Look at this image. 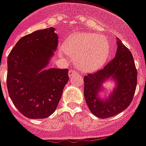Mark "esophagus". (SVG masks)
<instances>
[{"mask_svg":"<svg viewBox=\"0 0 146 146\" xmlns=\"http://www.w3.org/2000/svg\"><path fill=\"white\" fill-rule=\"evenodd\" d=\"M76 72L74 70H70L69 71V76L71 77V76H73V75H75V74H76Z\"/></svg>","mask_w":146,"mask_h":146,"instance_id":"obj_1","label":"esophagus"}]
</instances>
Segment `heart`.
<instances>
[{"label": "heart", "instance_id": "1", "mask_svg": "<svg viewBox=\"0 0 146 146\" xmlns=\"http://www.w3.org/2000/svg\"><path fill=\"white\" fill-rule=\"evenodd\" d=\"M111 46L106 37L94 33H78L70 36L59 46L61 57L70 56L79 69L92 72L99 69L110 56Z\"/></svg>", "mask_w": 146, "mask_h": 146}]
</instances>
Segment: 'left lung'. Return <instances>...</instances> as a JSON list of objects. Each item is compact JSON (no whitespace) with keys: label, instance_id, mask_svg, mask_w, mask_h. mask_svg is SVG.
Segmentation results:
<instances>
[{"label":"left lung","instance_id":"1","mask_svg":"<svg viewBox=\"0 0 146 146\" xmlns=\"http://www.w3.org/2000/svg\"><path fill=\"white\" fill-rule=\"evenodd\" d=\"M116 42L118 48L114 58L104 69L84 77L85 101L90 111L100 118L116 115L128 107L137 87V72L132 54L119 39ZM110 80L116 85L112 91L107 92L104 83Z\"/></svg>","mask_w":146,"mask_h":146}]
</instances>
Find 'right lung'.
Returning <instances> with one entry per match:
<instances>
[{
    "mask_svg": "<svg viewBox=\"0 0 146 146\" xmlns=\"http://www.w3.org/2000/svg\"><path fill=\"white\" fill-rule=\"evenodd\" d=\"M54 28L20 39L7 58V85L17 110L31 119L48 117L69 80L68 70L47 68L58 46Z\"/></svg>",
    "mask_w": 146,
    "mask_h": 146,
    "instance_id": "obj_1",
    "label": "right lung"
}]
</instances>
